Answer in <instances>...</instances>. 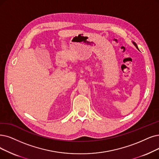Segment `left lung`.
Returning a JSON list of instances; mask_svg holds the SVG:
<instances>
[{
	"label": "left lung",
	"mask_w": 159,
	"mask_h": 159,
	"mask_svg": "<svg viewBox=\"0 0 159 159\" xmlns=\"http://www.w3.org/2000/svg\"><path fill=\"white\" fill-rule=\"evenodd\" d=\"M133 43H134V46H136V48L138 49V46H137V45H136V43L135 42H133Z\"/></svg>",
	"instance_id": "left-lung-1"
}]
</instances>
